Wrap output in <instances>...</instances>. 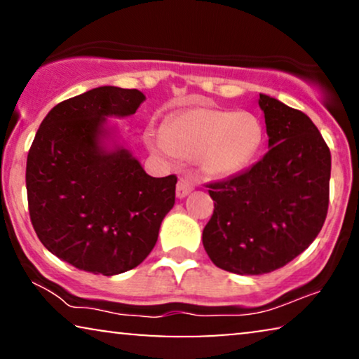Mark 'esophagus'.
Listing matches in <instances>:
<instances>
[{
  "mask_svg": "<svg viewBox=\"0 0 359 359\" xmlns=\"http://www.w3.org/2000/svg\"><path fill=\"white\" fill-rule=\"evenodd\" d=\"M194 189V181L191 176H181L178 181V186H176V196L178 198H186L191 191Z\"/></svg>",
  "mask_w": 359,
  "mask_h": 359,
  "instance_id": "esophagus-1",
  "label": "esophagus"
}]
</instances>
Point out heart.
<instances>
[{
    "mask_svg": "<svg viewBox=\"0 0 359 359\" xmlns=\"http://www.w3.org/2000/svg\"><path fill=\"white\" fill-rule=\"evenodd\" d=\"M263 129L248 112L193 107L171 117L163 134H151V149L199 158L205 173L225 176L245 168L262 145Z\"/></svg>",
    "mask_w": 359,
    "mask_h": 359,
    "instance_id": "heart-1",
    "label": "heart"
}]
</instances>
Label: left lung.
I'll return each mask as SVG.
<instances>
[{
	"label": "left lung",
	"mask_w": 359,
	"mask_h": 359,
	"mask_svg": "<svg viewBox=\"0 0 359 359\" xmlns=\"http://www.w3.org/2000/svg\"><path fill=\"white\" fill-rule=\"evenodd\" d=\"M269 150L252 168L205 184L214 203L203 230L212 263L237 274L283 268L323 227L330 194V149L302 111L259 95Z\"/></svg>",
	"instance_id": "obj_1"
}]
</instances>
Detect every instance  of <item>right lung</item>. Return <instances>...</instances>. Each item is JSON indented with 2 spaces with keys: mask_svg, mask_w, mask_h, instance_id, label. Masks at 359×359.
I'll return each mask as SVG.
<instances>
[{
  "mask_svg": "<svg viewBox=\"0 0 359 359\" xmlns=\"http://www.w3.org/2000/svg\"><path fill=\"white\" fill-rule=\"evenodd\" d=\"M139 90L100 86L53 107L27 154L32 227L48 252L72 266L112 276L154 250L175 204L176 178H154L126 149H102L107 116L124 117Z\"/></svg>",
  "mask_w": 359,
  "mask_h": 359,
  "instance_id": "right-lung-1",
  "label": "right lung"
}]
</instances>
